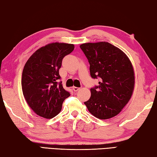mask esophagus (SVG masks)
<instances>
[{"label":"esophagus","mask_w":157,"mask_h":157,"mask_svg":"<svg viewBox=\"0 0 157 157\" xmlns=\"http://www.w3.org/2000/svg\"><path fill=\"white\" fill-rule=\"evenodd\" d=\"M72 89H73V90H74V92H76V91H78V90H79V89H80V88H79V87H72Z\"/></svg>","instance_id":"34e87169"}]
</instances>
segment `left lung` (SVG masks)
I'll return each mask as SVG.
<instances>
[{"mask_svg": "<svg viewBox=\"0 0 157 157\" xmlns=\"http://www.w3.org/2000/svg\"><path fill=\"white\" fill-rule=\"evenodd\" d=\"M90 63V75L101 78L98 86L90 89L91 97L85 105L93 116L108 119L117 116L132 95L134 72L124 52L108 42L80 45Z\"/></svg>", "mask_w": 157, "mask_h": 157, "instance_id": "8db88e82", "label": "left lung"}]
</instances>
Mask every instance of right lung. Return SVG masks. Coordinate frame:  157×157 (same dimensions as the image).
<instances>
[{
    "label": "right lung",
    "instance_id": "obj_1",
    "mask_svg": "<svg viewBox=\"0 0 157 157\" xmlns=\"http://www.w3.org/2000/svg\"><path fill=\"white\" fill-rule=\"evenodd\" d=\"M73 44L52 43L37 49L27 60L22 74V90L28 105L36 114L52 119L59 113L70 94L63 88L59 69Z\"/></svg>",
    "mask_w": 157,
    "mask_h": 157
}]
</instances>
